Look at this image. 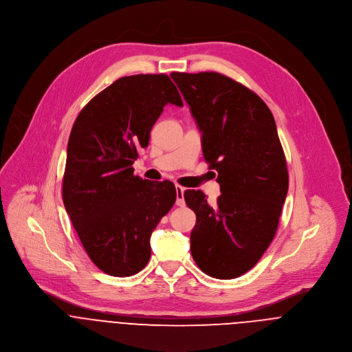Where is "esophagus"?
<instances>
[{
  "instance_id": "esophagus-1",
  "label": "esophagus",
  "mask_w": 352,
  "mask_h": 352,
  "mask_svg": "<svg viewBox=\"0 0 352 352\" xmlns=\"http://www.w3.org/2000/svg\"><path fill=\"white\" fill-rule=\"evenodd\" d=\"M175 190H177V201H175V204H177L178 207H184V206H185V199H184L185 188L177 185V186H175Z\"/></svg>"
}]
</instances>
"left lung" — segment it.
<instances>
[{
  "mask_svg": "<svg viewBox=\"0 0 352 352\" xmlns=\"http://www.w3.org/2000/svg\"><path fill=\"white\" fill-rule=\"evenodd\" d=\"M201 131L221 196L185 190L196 214L190 252L206 274L232 280L251 270L273 241L288 193V168L276 122L265 101L219 72H173Z\"/></svg>",
  "mask_w": 352,
  "mask_h": 352,
  "instance_id": "1",
  "label": "left lung"
}]
</instances>
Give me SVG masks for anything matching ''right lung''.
<instances>
[{
	"instance_id": "add662e5",
	"label": "right lung",
	"mask_w": 352,
	"mask_h": 352,
	"mask_svg": "<svg viewBox=\"0 0 352 352\" xmlns=\"http://www.w3.org/2000/svg\"><path fill=\"white\" fill-rule=\"evenodd\" d=\"M167 104L184 105L167 75L123 76L85 105L69 134L64 207L91 262L113 277L146 266L151 234L177 199L173 182L131 167Z\"/></svg>"
}]
</instances>
